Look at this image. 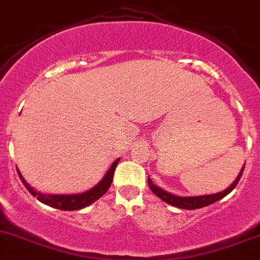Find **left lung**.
Instances as JSON below:
<instances>
[{
    "mask_svg": "<svg viewBox=\"0 0 260 260\" xmlns=\"http://www.w3.org/2000/svg\"><path fill=\"white\" fill-rule=\"evenodd\" d=\"M243 171H244V167H243L242 171L240 174L238 175V178L235 179L234 183L229 186L228 189H225L224 191L220 192H216V194H211V195H203V197H176V195L170 194V192L165 191V190L160 189L159 186L154 185L151 181V179L148 176V184H149V188L154 192L156 197H159L160 199L164 200L165 203L168 204L174 205L176 208H180V209H188V210H194V209H199V208H204L208 207V205L213 204V203L218 202L220 200L221 198H224L225 195H228L233 189L237 186V184L239 183L240 178L243 175Z\"/></svg>",
    "mask_w": 260,
    "mask_h": 260,
    "instance_id": "obj_1",
    "label": "left lung"
}]
</instances>
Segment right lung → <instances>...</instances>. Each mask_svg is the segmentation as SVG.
<instances>
[{"instance_id": "right-lung-1", "label": "right lung", "mask_w": 260, "mask_h": 260, "mask_svg": "<svg viewBox=\"0 0 260 260\" xmlns=\"http://www.w3.org/2000/svg\"><path fill=\"white\" fill-rule=\"evenodd\" d=\"M120 161V159H116L114 162H112L111 168L109 169L106 175L104 176L103 180L98 184L96 186H93L92 189L87 190V191L82 192V194H74V195H50V194H41V192L35 191L34 189L28 185L25 181V179L21 176V174L18 173V176H20L21 181L23 183V185L26 186V189L34 195L35 198H37V200L44 204L50 205V207L56 208V209L60 210H79L82 209V208L87 207V205L92 204L93 202L99 199V198L103 197L106 191H108L109 188H110L112 179H114V173L115 169H116L117 162Z\"/></svg>"}]
</instances>
